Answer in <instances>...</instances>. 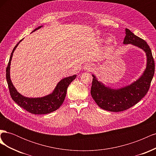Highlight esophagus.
Wrapping results in <instances>:
<instances>
[{"instance_id":"34e87169","label":"esophagus","mask_w":156,"mask_h":156,"mask_svg":"<svg viewBox=\"0 0 156 156\" xmlns=\"http://www.w3.org/2000/svg\"><path fill=\"white\" fill-rule=\"evenodd\" d=\"M84 69L90 71L93 69V65L91 64H88L86 66H84Z\"/></svg>"}]
</instances>
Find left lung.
<instances>
[{"label": "left lung", "mask_w": 156, "mask_h": 156, "mask_svg": "<svg viewBox=\"0 0 156 156\" xmlns=\"http://www.w3.org/2000/svg\"><path fill=\"white\" fill-rule=\"evenodd\" d=\"M126 34L124 44H132L144 50L147 57V65L139 79L130 85L119 89L105 87L92 75V97L99 107L108 111H123L136 104L148 92L154 75L155 64L149 45L129 29H126Z\"/></svg>", "instance_id": "left-lung-1"}]
</instances>
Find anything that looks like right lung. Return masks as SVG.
I'll return each mask as SVG.
<instances>
[{
	"label": "right lung",
	"mask_w": 156,
	"mask_h": 156,
	"mask_svg": "<svg viewBox=\"0 0 156 156\" xmlns=\"http://www.w3.org/2000/svg\"><path fill=\"white\" fill-rule=\"evenodd\" d=\"M42 26L36 28L32 32H34L36 30L40 29ZM23 40H21L18 42L17 44L13 48L9 60L8 65L6 68V81L8 83L9 91H10V96L12 100L15 101L17 105H20L23 108H24L28 112L34 115H45L48 113L53 112L58 108L62 104L64 99L66 98L67 92V88L69 84L72 83L77 77L76 75L73 76L64 78L63 79L57 84L55 87L54 91L52 94L49 95L36 98H30L22 96L19 93L16 88L14 87L12 81L10 79V63L13 53L16 49L18 44Z\"/></svg>",
	"instance_id": "obj_1"
}]
</instances>
